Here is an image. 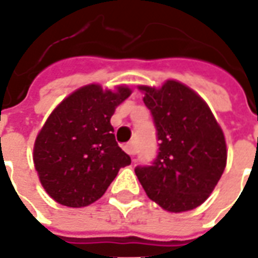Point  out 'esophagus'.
Wrapping results in <instances>:
<instances>
[{
	"label": "esophagus",
	"instance_id": "1",
	"mask_svg": "<svg viewBox=\"0 0 258 258\" xmlns=\"http://www.w3.org/2000/svg\"><path fill=\"white\" fill-rule=\"evenodd\" d=\"M124 151L128 153L130 156H134L135 155V146L133 144H127V145L124 146Z\"/></svg>",
	"mask_w": 258,
	"mask_h": 258
}]
</instances>
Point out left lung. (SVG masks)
Wrapping results in <instances>:
<instances>
[{
    "mask_svg": "<svg viewBox=\"0 0 258 258\" xmlns=\"http://www.w3.org/2000/svg\"><path fill=\"white\" fill-rule=\"evenodd\" d=\"M157 131L159 152L152 166L135 174L149 199L171 213L194 210L205 202L227 166V144L210 107L175 80L162 88L140 85Z\"/></svg>",
    "mask_w": 258,
    "mask_h": 258,
    "instance_id": "obj_1",
    "label": "left lung"
}]
</instances>
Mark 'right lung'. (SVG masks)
Masks as SVG:
<instances>
[{
    "instance_id": "add662e5",
    "label": "right lung",
    "mask_w": 258,
    "mask_h": 258,
    "mask_svg": "<svg viewBox=\"0 0 258 258\" xmlns=\"http://www.w3.org/2000/svg\"><path fill=\"white\" fill-rule=\"evenodd\" d=\"M131 95L101 85L81 87L49 114L34 142L33 160L40 182L59 205L84 207L101 198L131 159L116 142L110 117Z\"/></svg>"
}]
</instances>
